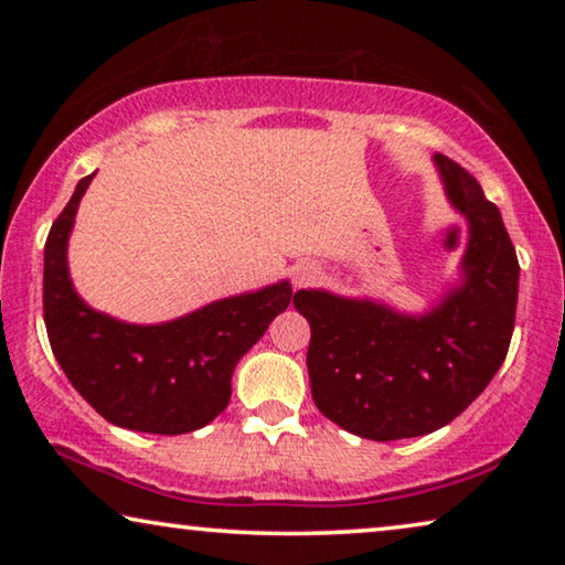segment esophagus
<instances>
[{"label": "esophagus", "instance_id": "34e87169", "mask_svg": "<svg viewBox=\"0 0 565 565\" xmlns=\"http://www.w3.org/2000/svg\"><path fill=\"white\" fill-rule=\"evenodd\" d=\"M316 280H319V267L311 265V262H300V265L292 267V285L296 288H306Z\"/></svg>", "mask_w": 565, "mask_h": 565}]
</instances>
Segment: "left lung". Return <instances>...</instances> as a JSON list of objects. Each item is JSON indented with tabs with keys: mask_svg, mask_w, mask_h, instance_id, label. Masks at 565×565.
<instances>
[{
	"mask_svg": "<svg viewBox=\"0 0 565 565\" xmlns=\"http://www.w3.org/2000/svg\"><path fill=\"white\" fill-rule=\"evenodd\" d=\"M447 200L468 221L462 280L427 313L408 316L367 298L298 290L311 323L306 365L313 404L352 435H429L481 396L514 331L520 262L499 207L452 159L435 153Z\"/></svg>",
	"mask_w": 565,
	"mask_h": 565,
	"instance_id": "8db88e82",
	"label": "left lung"
}]
</instances>
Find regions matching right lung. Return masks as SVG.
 Returning a JSON list of instances; mask_svg holds the SVG:
<instances>
[{
  "mask_svg": "<svg viewBox=\"0 0 565 565\" xmlns=\"http://www.w3.org/2000/svg\"><path fill=\"white\" fill-rule=\"evenodd\" d=\"M92 177L79 180L45 238L43 319L51 350L82 398L115 427L195 431L228 406L236 362L290 306V282L215 300L153 327L95 311L76 296L66 265L68 234Z\"/></svg>",
  "mask_w": 565,
  "mask_h": 565,
  "instance_id": "1",
  "label": "right lung"
}]
</instances>
